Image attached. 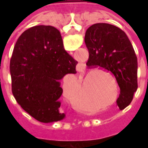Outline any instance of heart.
Wrapping results in <instances>:
<instances>
[{
  "label": "heart",
  "instance_id": "b5f03b06",
  "mask_svg": "<svg viewBox=\"0 0 148 148\" xmlns=\"http://www.w3.org/2000/svg\"><path fill=\"white\" fill-rule=\"evenodd\" d=\"M97 71L99 72L97 73V81L99 82L101 85L104 87V89L107 90V92H109L110 90V79L106 75L108 74L109 76L113 78L112 73L110 71L100 69V70H96L93 72L95 74ZM104 71L105 73L102 72ZM81 87V79L74 75V74H68L65 77L63 80V85H62V93L64 97L67 100H69L71 102L74 103V105L77 108L81 109H86L92 107V101L91 97L88 90L86 86L84 87L83 90L80 93H77V91ZM109 97H111L112 95V92H109ZM116 97L115 98L114 101H116Z\"/></svg>",
  "mask_w": 148,
  "mask_h": 148
}]
</instances>
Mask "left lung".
I'll list each match as a JSON object with an SVG mask.
<instances>
[{
  "mask_svg": "<svg viewBox=\"0 0 148 148\" xmlns=\"http://www.w3.org/2000/svg\"><path fill=\"white\" fill-rule=\"evenodd\" d=\"M85 42L90 54L88 67L99 66L114 74L121 90L116 103L124 109L138 87L137 58L127 35L116 26L98 23L87 29Z\"/></svg>",
  "mask_w": 148,
  "mask_h": 148,
  "instance_id": "1",
  "label": "left lung"
}]
</instances>
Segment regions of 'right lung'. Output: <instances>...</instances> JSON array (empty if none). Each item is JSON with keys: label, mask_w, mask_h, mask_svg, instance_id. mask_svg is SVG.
<instances>
[{"label": "right lung", "mask_w": 148, "mask_h": 148, "mask_svg": "<svg viewBox=\"0 0 148 148\" xmlns=\"http://www.w3.org/2000/svg\"><path fill=\"white\" fill-rule=\"evenodd\" d=\"M77 63L65 51L58 29L45 25L28 28L17 39L10 60L12 91L18 104L39 122L63 120L60 80L75 74Z\"/></svg>", "instance_id": "right-lung-1"}]
</instances>
